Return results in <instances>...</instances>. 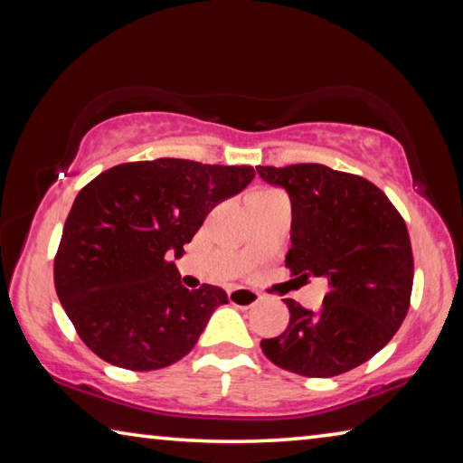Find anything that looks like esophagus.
Masks as SVG:
<instances>
[{"mask_svg": "<svg viewBox=\"0 0 463 463\" xmlns=\"http://www.w3.org/2000/svg\"><path fill=\"white\" fill-rule=\"evenodd\" d=\"M261 300V296L255 289L249 288H232L229 289V302L237 304V307H255Z\"/></svg>", "mask_w": 463, "mask_h": 463, "instance_id": "esophagus-1", "label": "esophagus"}]
</instances>
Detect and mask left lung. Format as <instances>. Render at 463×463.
<instances>
[{
	"label": "left lung",
	"instance_id": "1",
	"mask_svg": "<svg viewBox=\"0 0 463 463\" xmlns=\"http://www.w3.org/2000/svg\"><path fill=\"white\" fill-rule=\"evenodd\" d=\"M292 203L294 276L326 278L317 312L286 298L289 325L263 339L265 357L307 378H333L388 345L409 312L414 261L402 216L372 182L318 163L257 167Z\"/></svg>",
	"mask_w": 463,
	"mask_h": 463
}]
</instances>
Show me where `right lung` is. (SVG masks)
Listing matches in <instances>:
<instances>
[{
    "label": "right lung",
    "instance_id": "1",
    "mask_svg": "<svg viewBox=\"0 0 463 463\" xmlns=\"http://www.w3.org/2000/svg\"><path fill=\"white\" fill-rule=\"evenodd\" d=\"M253 167L187 159L122 163L77 194L54 257V288L81 341L104 362L161 370L190 354L222 288L187 289L179 260L216 203L241 194Z\"/></svg>",
    "mask_w": 463,
    "mask_h": 463
}]
</instances>
